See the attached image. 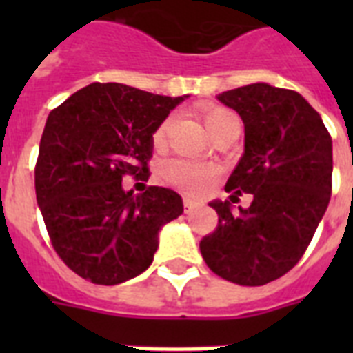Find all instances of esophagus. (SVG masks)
Instances as JSON below:
<instances>
[{"mask_svg":"<svg viewBox=\"0 0 353 353\" xmlns=\"http://www.w3.org/2000/svg\"><path fill=\"white\" fill-rule=\"evenodd\" d=\"M183 205H185V212H192L196 207H198V201L192 198H183Z\"/></svg>","mask_w":353,"mask_h":353,"instance_id":"1","label":"esophagus"}]
</instances>
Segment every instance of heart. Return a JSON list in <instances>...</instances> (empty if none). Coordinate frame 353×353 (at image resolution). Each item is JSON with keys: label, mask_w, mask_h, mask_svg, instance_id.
Returning a JSON list of instances; mask_svg holds the SVG:
<instances>
[{"label": "heart", "mask_w": 353, "mask_h": 353, "mask_svg": "<svg viewBox=\"0 0 353 353\" xmlns=\"http://www.w3.org/2000/svg\"><path fill=\"white\" fill-rule=\"evenodd\" d=\"M205 128L209 130L210 135L220 132L221 128L225 126L227 122L236 119V115L225 108H205L201 112ZM172 126V117L165 119L161 122L157 130L154 132V144L161 146L165 143L166 133ZM216 168L212 165H205V163H196V161H183L174 159L165 163L163 166V179L168 185L176 187L177 190L187 194H201L210 187V183L214 181Z\"/></svg>", "instance_id": "b5f03b06"}]
</instances>
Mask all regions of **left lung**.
Here are the masks:
<instances>
[{
	"mask_svg": "<svg viewBox=\"0 0 353 353\" xmlns=\"http://www.w3.org/2000/svg\"><path fill=\"white\" fill-rule=\"evenodd\" d=\"M243 121L245 144L225 185L231 201L209 203L214 232L199 241L212 273L240 285L280 279L306 252L332 196V137L296 91L249 84L218 95ZM251 193L247 210L231 203Z\"/></svg>",
	"mask_w": 353,
	"mask_h": 353,
	"instance_id": "8db88e82",
	"label": "left lung"
}]
</instances>
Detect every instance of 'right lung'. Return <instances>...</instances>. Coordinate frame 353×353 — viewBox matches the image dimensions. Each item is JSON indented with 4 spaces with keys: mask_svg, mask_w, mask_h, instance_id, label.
<instances>
[{
    "mask_svg": "<svg viewBox=\"0 0 353 353\" xmlns=\"http://www.w3.org/2000/svg\"><path fill=\"white\" fill-rule=\"evenodd\" d=\"M183 99L95 82L49 113L36 201L54 251L82 279L115 285L146 271L161 227L183 214L170 188H122L124 176L148 179L154 132Z\"/></svg>",
    "mask_w": 353,
    "mask_h": 353,
    "instance_id": "obj_1",
    "label": "right lung"
}]
</instances>
